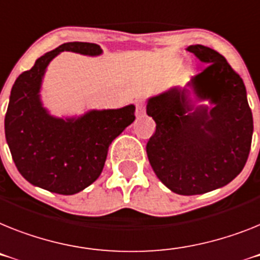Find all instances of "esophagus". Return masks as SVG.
<instances>
[{
  "label": "esophagus",
  "mask_w": 260,
  "mask_h": 260,
  "mask_svg": "<svg viewBox=\"0 0 260 260\" xmlns=\"http://www.w3.org/2000/svg\"><path fill=\"white\" fill-rule=\"evenodd\" d=\"M136 115H137V117H141V116H144V115H145V104H144V103L137 104Z\"/></svg>",
  "instance_id": "esophagus-1"
}]
</instances>
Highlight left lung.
<instances>
[{
	"label": "left lung",
	"mask_w": 260,
	"mask_h": 260,
	"mask_svg": "<svg viewBox=\"0 0 260 260\" xmlns=\"http://www.w3.org/2000/svg\"><path fill=\"white\" fill-rule=\"evenodd\" d=\"M186 50L206 67L184 87L148 99L147 113L156 121V132L147 154L168 189L196 196L219 189L241 173L254 123L245 83L224 56L202 45Z\"/></svg>",
	"instance_id": "left-lung-1"
}]
</instances>
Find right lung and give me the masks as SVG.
Instances as JSON below:
<instances>
[{
  "label": "right lung",
  "mask_w": 260,
  "mask_h": 260,
  "mask_svg": "<svg viewBox=\"0 0 260 260\" xmlns=\"http://www.w3.org/2000/svg\"><path fill=\"white\" fill-rule=\"evenodd\" d=\"M63 51L99 56L96 43L67 42L46 52L17 78L5 116V137L22 177L51 193L71 196L96 181L108 148L135 121L134 104L54 116L43 106L42 83L50 62Z\"/></svg>",
  "instance_id": "1"
}]
</instances>
